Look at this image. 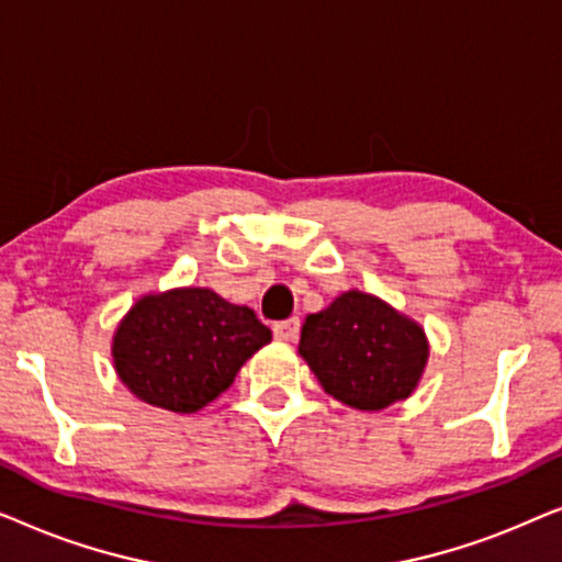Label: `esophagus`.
Returning a JSON list of instances; mask_svg holds the SVG:
<instances>
[{"instance_id": "1", "label": "esophagus", "mask_w": 562, "mask_h": 562, "mask_svg": "<svg viewBox=\"0 0 562 562\" xmlns=\"http://www.w3.org/2000/svg\"><path fill=\"white\" fill-rule=\"evenodd\" d=\"M299 329H302V322H299V317H289L283 322H276L273 325V335L279 337V340H296L299 337Z\"/></svg>"}]
</instances>
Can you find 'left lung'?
Returning a JSON list of instances; mask_svg holds the SVG:
<instances>
[{"label": "left lung", "instance_id": "1", "mask_svg": "<svg viewBox=\"0 0 562 562\" xmlns=\"http://www.w3.org/2000/svg\"><path fill=\"white\" fill-rule=\"evenodd\" d=\"M299 352L322 389L356 409H386L406 398L425 371V329L363 291L310 314Z\"/></svg>", "mask_w": 562, "mask_h": 562}]
</instances>
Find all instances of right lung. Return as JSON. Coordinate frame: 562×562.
Returning a JSON list of instances; mask_svg holds the SVG:
<instances>
[{
  "mask_svg": "<svg viewBox=\"0 0 562 562\" xmlns=\"http://www.w3.org/2000/svg\"><path fill=\"white\" fill-rule=\"evenodd\" d=\"M271 329L248 306L210 289H173L137 302L114 335L120 381L160 409L191 414L233 386Z\"/></svg>",
  "mask_w": 562,
  "mask_h": 562,
  "instance_id": "1",
  "label": "right lung"
}]
</instances>
